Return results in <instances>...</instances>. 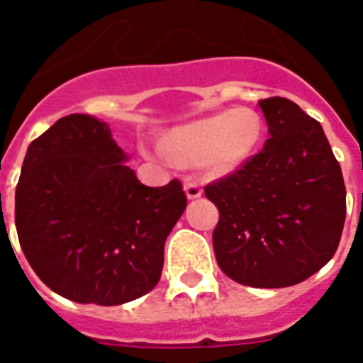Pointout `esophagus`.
<instances>
[{"mask_svg": "<svg viewBox=\"0 0 363 363\" xmlns=\"http://www.w3.org/2000/svg\"><path fill=\"white\" fill-rule=\"evenodd\" d=\"M184 189L189 200H196V198L201 196V192H203L201 191L200 184H198V182H192V179H187V182H185Z\"/></svg>", "mask_w": 363, "mask_h": 363, "instance_id": "34e87169", "label": "esophagus"}]
</instances>
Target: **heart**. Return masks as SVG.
I'll list each match as a JSON object with an SVG mask.
<instances>
[{
  "instance_id": "1",
  "label": "heart",
  "mask_w": 363,
  "mask_h": 363,
  "mask_svg": "<svg viewBox=\"0 0 363 363\" xmlns=\"http://www.w3.org/2000/svg\"><path fill=\"white\" fill-rule=\"evenodd\" d=\"M262 136L264 123L255 111L233 108L167 130L162 149L174 162L200 163L211 174L223 176L251 160Z\"/></svg>"
}]
</instances>
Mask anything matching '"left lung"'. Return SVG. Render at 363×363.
<instances>
[{
	"label": "left lung",
	"mask_w": 363,
	"mask_h": 363,
	"mask_svg": "<svg viewBox=\"0 0 363 363\" xmlns=\"http://www.w3.org/2000/svg\"><path fill=\"white\" fill-rule=\"evenodd\" d=\"M269 140L238 171L205 187L220 220L213 245L230 280L259 289L313 277L338 249L345 184L322 125L287 98L259 101Z\"/></svg>",
	"instance_id": "1"
}]
</instances>
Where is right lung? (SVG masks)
Returning a JSON list of instances; mask_svg holds the SVG:
<instances>
[{"label": "right lung", "mask_w": 363, "mask_h": 363, "mask_svg": "<svg viewBox=\"0 0 363 363\" xmlns=\"http://www.w3.org/2000/svg\"><path fill=\"white\" fill-rule=\"evenodd\" d=\"M105 121L69 114L28 145L16 187L19 245L40 280L78 303L120 306L160 281L187 207L179 179L147 187Z\"/></svg>", "instance_id": "1"}]
</instances>
